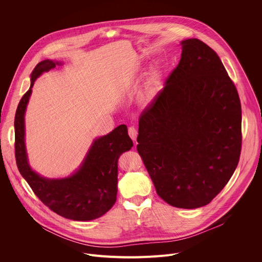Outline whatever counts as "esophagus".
Returning a JSON list of instances; mask_svg holds the SVG:
<instances>
[{
	"label": "esophagus",
	"mask_w": 262,
	"mask_h": 262,
	"mask_svg": "<svg viewBox=\"0 0 262 262\" xmlns=\"http://www.w3.org/2000/svg\"><path fill=\"white\" fill-rule=\"evenodd\" d=\"M128 135H129V137L132 138V140L135 141V144H136V140H137V137H138V130H137V128L134 127V126L128 127Z\"/></svg>",
	"instance_id": "esophagus-1"
}]
</instances>
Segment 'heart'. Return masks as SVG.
Listing matches in <instances>:
<instances>
[{
    "mask_svg": "<svg viewBox=\"0 0 262 262\" xmlns=\"http://www.w3.org/2000/svg\"><path fill=\"white\" fill-rule=\"evenodd\" d=\"M157 81H158V73H154L152 78L150 79V81L148 82V85L146 86L145 90L142 93V100L144 102H149L150 101L155 94H156V85H157Z\"/></svg>",
    "mask_w": 262,
    "mask_h": 262,
    "instance_id": "heart-1",
    "label": "heart"
}]
</instances>
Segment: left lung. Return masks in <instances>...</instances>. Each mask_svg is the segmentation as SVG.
Returning a JSON list of instances; mask_svg holds the SVG:
<instances>
[{"label": "left lung", "mask_w": 262, "mask_h": 262, "mask_svg": "<svg viewBox=\"0 0 262 262\" xmlns=\"http://www.w3.org/2000/svg\"><path fill=\"white\" fill-rule=\"evenodd\" d=\"M181 59L141 113L137 150L158 195L179 208L211 202L234 173L242 150V106L217 54L181 41Z\"/></svg>", "instance_id": "obj_1"}]
</instances>
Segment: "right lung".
<instances>
[{
  "label": "right lung",
  "mask_w": 262,
  "mask_h": 262,
  "mask_svg": "<svg viewBox=\"0 0 262 262\" xmlns=\"http://www.w3.org/2000/svg\"><path fill=\"white\" fill-rule=\"evenodd\" d=\"M58 64L45 60L31 73V87L21 97L15 113V160L17 168L39 200L57 214L73 221H90L103 215L117 199L118 159L133 147L127 126L121 124L96 139L80 170L64 179H47L30 168L25 148L24 115L35 80Z\"/></svg>",
  "instance_id": "1"
}]
</instances>
